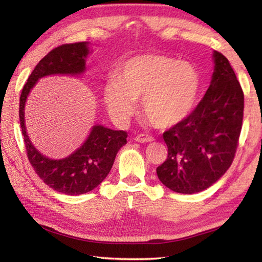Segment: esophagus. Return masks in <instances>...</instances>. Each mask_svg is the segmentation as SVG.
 Instances as JSON below:
<instances>
[{"label":"esophagus","instance_id":"esophagus-1","mask_svg":"<svg viewBox=\"0 0 262 262\" xmlns=\"http://www.w3.org/2000/svg\"><path fill=\"white\" fill-rule=\"evenodd\" d=\"M155 139L152 136H150L148 134H140L135 136V141L140 142V143H145V142H152Z\"/></svg>","mask_w":262,"mask_h":262}]
</instances>
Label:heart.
Instances as JSON below:
<instances>
[{
    "label": "heart",
    "instance_id": "1",
    "mask_svg": "<svg viewBox=\"0 0 262 262\" xmlns=\"http://www.w3.org/2000/svg\"><path fill=\"white\" fill-rule=\"evenodd\" d=\"M201 90V77L192 63L173 57L145 54L126 61L106 84L104 100L110 114L126 121L142 97L145 118L158 128L172 127L192 112Z\"/></svg>",
    "mask_w": 262,
    "mask_h": 262
}]
</instances>
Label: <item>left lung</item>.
<instances>
[{"mask_svg":"<svg viewBox=\"0 0 262 262\" xmlns=\"http://www.w3.org/2000/svg\"><path fill=\"white\" fill-rule=\"evenodd\" d=\"M206 95L183 121L164 132L167 158L157 167L163 185L193 194L215 184L231 166L244 117V92L229 60L214 51Z\"/></svg>","mask_w":262,"mask_h":262,"instance_id":"8db88e82","label":"left lung"}]
</instances>
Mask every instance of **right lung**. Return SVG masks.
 <instances>
[{"label": "right lung", "instance_id": "obj_1", "mask_svg": "<svg viewBox=\"0 0 262 262\" xmlns=\"http://www.w3.org/2000/svg\"><path fill=\"white\" fill-rule=\"evenodd\" d=\"M89 43H64L52 50L39 61L19 98V121L24 136L26 155L34 171L43 183L57 192L79 195L95 189L110 173L115 156L127 143L125 130H113L101 125L92 127L81 148L63 159H50L35 149L28 136L24 120V106L31 89L39 78L48 75H78L85 70Z\"/></svg>", "mask_w": 262, "mask_h": 262}]
</instances>
